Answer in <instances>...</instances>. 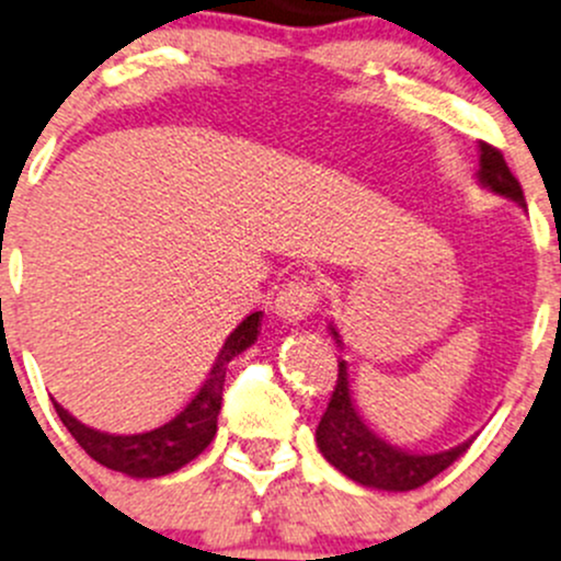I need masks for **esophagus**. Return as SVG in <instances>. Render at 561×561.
I'll return each mask as SVG.
<instances>
[{
    "label": "esophagus",
    "mask_w": 561,
    "mask_h": 561,
    "mask_svg": "<svg viewBox=\"0 0 561 561\" xmlns=\"http://www.w3.org/2000/svg\"><path fill=\"white\" fill-rule=\"evenodd\" d=\"M317 298L320 296H317L314 282L304 279V276H293V279H287V285H282L279 296L274 300V309L285 322H300L314 311Z\"/></svg>",
    "instance_id": "1"
}]
</instances>
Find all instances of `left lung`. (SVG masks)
<instances>
[{"instance_id": "left-lung-1", "label": "left lung", "mask_w": 561, "mask_h": 561, "mask_svg": "<svg viewBox=\"0 0 561 561\" xmlns=\"http://www.w3.org/2000/svg\"><path fill=\"white\" fill-rule=\"evenodd\" d=\"M479 167V182L483 187L527 209L522 185L511 174L508 163L497 147L483 141ZM330 333L339 341L333 325H330ZM470 444H473V438L438 454H411L387 444L365 424L355 403H352L350 374H346L344 359H339V379H335L330 403L322 414L320 427H317V446H320L322 457L335 470H341L346 479L370 489H385V492H409V489H420L438 473H444L454 459L470 449Z\"/></svg>"}]
</instances>
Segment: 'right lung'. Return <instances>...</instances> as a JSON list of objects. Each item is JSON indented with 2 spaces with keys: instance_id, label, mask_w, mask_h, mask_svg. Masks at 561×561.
<instances>
[{
  "instance_id": "1",
  "label": "right lung",
  "mask_w": 561,
  "mask_h": 561,
  "mask_svg": "<svg viewBox=\"0 0 561 561\" xmlns=\"http://www.w3.org/2000/svg\"><path fill=\"white\" fill-rule=\"evenodd\" d=\"M261 311L250 314L247 320L239 322V328L222 344L220 355L211 365L209 376L204 379L202 389L196 398L167 424L145 430V433L134 435H112L102 430L85 427V424L75 420L69 411L53 400L56 405L58 420L64 427L72 433V438L82 446L88 457L96 459L104 468L126 473L131 479H158V476H169L196 459L206 446L211 444L217 433V414L222 405V385H226V368L236 355L252 346L261 333Z\"/></svg>"
}]
</instances>
